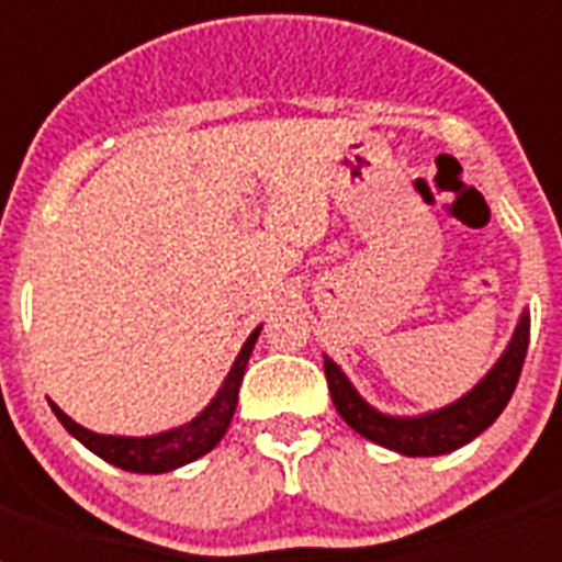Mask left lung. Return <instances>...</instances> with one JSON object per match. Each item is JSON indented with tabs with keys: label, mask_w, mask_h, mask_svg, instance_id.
<instances>
[{
	"label": "left lung",
	"mask_w": 562,
	"mask_h": 562,
	"mask_svg": "<svg viewBox=\"0 0 562 562\" xmlns=\"http://www.w3.org/2000/svg\"><path fill=\"white\" fill-rule=\"evenodd\" d=\"M528 338H531V321L528 315H522L505 356L496 361V368L490 370L467 396L446 408L423 414V417H387V414L370 408L333 359H324V373L329 382V396L347 426L384 449L408 454V458H431V454L461 449L463 443H470L472 437H479L484 428L496 423V417L505 411L516 391L525 352H528Z\"/></svg>",
	"instance_id": "8db88e82"
}]
</instances>
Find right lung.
<instances>
[{
	"instance_id": "add662e5",
	"label": "right lung",
	"mask_w": 562,
	"mask_h": 562,
	"mask_svg": "<svg viewBox=\"0 0 562 562\" xmlns=\"http://www.w3.org/2000/svg\"><path fill=\"white\" fill-rule=\"evenodd\" d=\"M259 329L256 326L250 338L245 341L241 352H238L236 364L229 368L227 379L221 384V391L215 393V400L206 405V408L187 423V426L171 428V431H162V435L154 437H113V435H95L90 428L78 426L75 419H69L64 411L57 408L55 402H48L55 417L64 423V428L72 437H78L90 452H95L99 458H104L108 463L119 467V470L127 472H145V475H157V472L178 470L183 463L198 461L201 454H206L210 449H215L224 431H227L229 419H233V411H236L238 402V384L245 379V368L250 352H254V344L259 338Z\"/></svg>"
}]
</instances>
